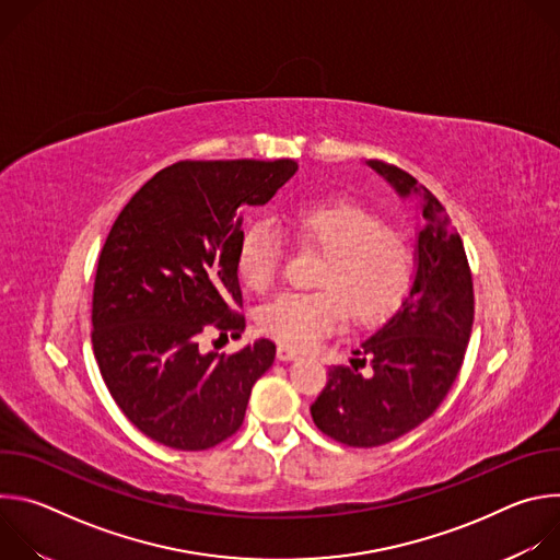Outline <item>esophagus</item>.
I'll return each mask as SVG.
<instances>
[{"mask_svg":"<svg viewBox=\"0 0 560 560\" xmlns=\"http://www.w3.org/2000/svg\"><path fill=\"white\" fill-rule=\"evenodd\" d=\"M296 357H299V352L292 350V348H285V346H279V348H277V359H279V361H294Z\"/></svg>","mask_w":560,"mask_h":560,"instance_id":"obj_1","label":"esophagus"}]
</instances>
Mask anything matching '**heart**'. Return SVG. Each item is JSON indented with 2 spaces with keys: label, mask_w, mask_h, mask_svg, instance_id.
Returning <instances> with one entry per match:
<instances>
[{
  "label": "heart",
  "mask_w": 560,
  "mask_h": 560,
  "mask_svg": "<svg viewBox=\"0 0 560 560\" xmlns=\"http://www.w3.org/2000/svg\"><path fill=\"white\" fill-rule=\"evenodd\" d=\"M277 223L301 248L324 253L314 292H288L266 303L257 324L277 343L307 350L339 332L348 314L357 326H374L404 303L415 279V250L406 232L354 201L288 208ZM281 246L261 223L246 230L236 270L246 288L268 292L281 272Z\"/></svg>",
  "instance_id": "1"
}]
</instances>
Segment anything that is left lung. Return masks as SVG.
Segmentation results:
<instances>
[{
  "label": "left lung",
  "mask_w": 560,
  "mask_h": 560,
  "mask_svg": "<svg viewBox=\"0 0 560 560\" xmlns=\"http://www.w3.org/2000/svg\"><path fill=\"white\" fill-rule=\"evenodd\" d=\"M394 190L417 195L423 210L415 285L389 322L328 370L310 406L314 425L350 447H378L408 434L443 404L463 365L474 324V285L463 238L441 201L398 166L370 162ZM371 361L363 377L358 368Z\"/></svg>",
  "instance_id": "8db88e82"
}]
</instances>
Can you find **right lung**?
<instances>
[{
    "label": "right lung",
    "mask_w": 560,
    "mask_h": 560,
    "mask_svg": "<svg viewBox=\"0 0 560 560\" xmlns=\"http://www.w3.org/2000/svg\"><path fill=\"white\" fill-rule=\"evenodd\" d=\"M296 168L292 159H188L159 171L115 219L93 288V352L115 404L152 441L199 452L242 428L277 348L259 339L203 354L199 341L246 330L242 214Z\"/></svg>",
    "instance_id": "add662e5"
}]
</instances>
